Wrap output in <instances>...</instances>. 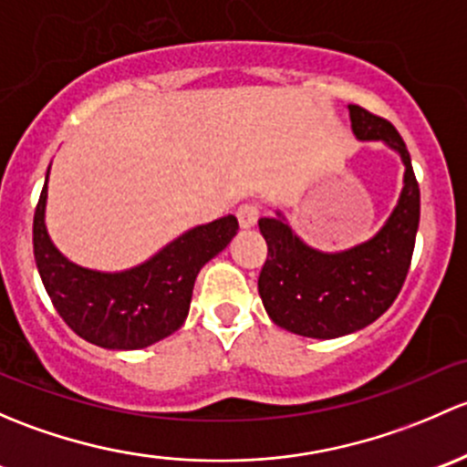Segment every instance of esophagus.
<instances>
[{
  "instance_id": "esophagus-1",
  "label": "esophagus",
  "mask_w": 467,
  "mask_h": 467,
  "mask_svg": "<svg viewBox=\"0 0 467 467\" xmlns=\"http://www.w3.org/2000/svg\"><path fill=\"white\" fill-rule=\"evenodd\" d=\"M238 224H240V229H252V227H256V223H258V209L256 206H252V204H243L238 209Z\"/></svg>"
}]
</instances>
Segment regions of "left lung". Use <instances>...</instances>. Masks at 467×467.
I'll return each mask as SVG.
<instances>
[{
	"instance_id": "8db88e82",
	"label": "left lung",
	"mask_w": 467,
	"mask_h": 467,
	"mask_svg": "<svg viewBox=\"0 0 467 467\" xmlns=\"http://www.w3.org/2000/svg\"><path fill=\"white\" fill-rule=\"evenodd\" d=\"M348 117L359 141L384 143L405 166L387 223L364 243L324 252L296 235L281 211L258 220L269 252L258 276L263 306L274 324L312 339L344 337L389 310L410 272L420 220V191L398 130L359 105H348Z\"/></svg>"
}]
</instances>
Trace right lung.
<instances>
[{"instance_id":"add662e5","label":"right lung","mask_w":467,"mask_h":467,"mask_svg":"<svg viewBox=\"0 0 467 467\" xmlns=\"http://www.w3.org/2000/svg\"><path fill=\"white\" fill-rule=\"evenodd\" d=\"M49 171L33 218V254L47 295L67 326L109 350L148 348L175 333L189 317L200 269L232 243L238 220L224 215L198 224L121 272L89 269L69 261L47 232Z\"/></svg>"}]
</instances>
